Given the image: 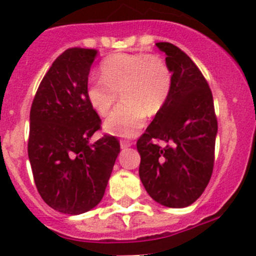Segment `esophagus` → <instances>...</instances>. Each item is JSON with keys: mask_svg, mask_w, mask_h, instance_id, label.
Here are the masks:
<instances>
[{"mask_svg": "<svg viewBox=\"0 0 256 256\" xmlns=\"http://www.w3.org/2000/svg\"><path fill=\"white\" fill-rule=\"evenodd\" d=\"M120 146H121V148H130V146H132V142L128 140H121Z\"/></svg>", "mask_w": 256, "mask_h": 256, "instance_id": "34e87169", "label": "esophagus"}]
</instances>
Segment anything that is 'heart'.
Instances as JSON below:
<instances>
[{"instance_id": "obj_1", "label": "heart", "mask_w": 256, "mask_h": 256, "mask_svg": "<svg viewBox=\"0 0 256 256\" xmlns=\"http://www.w3.org/2000/svg\"><path fill=\"white\" fill-rule=\"evenodd\" d=\"M101 78H91L86 95L94 110L106 116L118 98L122 102L105 121V130L131 138L144 126L146 115L158 112L171 90V71L158 54H115L100 66Z\"/></svg>"}]
</instances>
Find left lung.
I'll use <instances>...</instances> for the list:
<instances>
[{"label":"left lung","instance_id":"left-lung-1","mask_svg":"<svg viewBox=\"0 0 256 256\" xmlns=\"http://www.w3.org/2000/svg\"><path fill=\"white\" fill-rule=\"evenodd\" d=\"M156 46L166 54L172 81L168 100L136 144L138 175L156 202L186 208L202 196L212 178L218 134L214 100L202 71L185 52L168 42Z\"/></svg>","mask_w":256,"mask_h":256}]
</instances>
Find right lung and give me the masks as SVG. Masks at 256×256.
Returning a JSON list of instances; mask_svg holds the SVG:
<instances>
[{
  "instance_id": "obj_1",
  "label": "right lung",
  "mask_w": 256,
  "mask_h": 256,
  "mask_svg": "<svg viewBox=\"0 0 256 256\" xmlns=\"http://www.w3.org/2000/svg\"><path fill=\"white\" fill-rule=\"evenodd\" d=\"M96 56V50L81 47L62 52L42 78L30 112L34 184L44 202L62 214H84L101 202L120 152L115 136L90 142L101 126L86 95Z\"/></svg>"
}]
</instances>
